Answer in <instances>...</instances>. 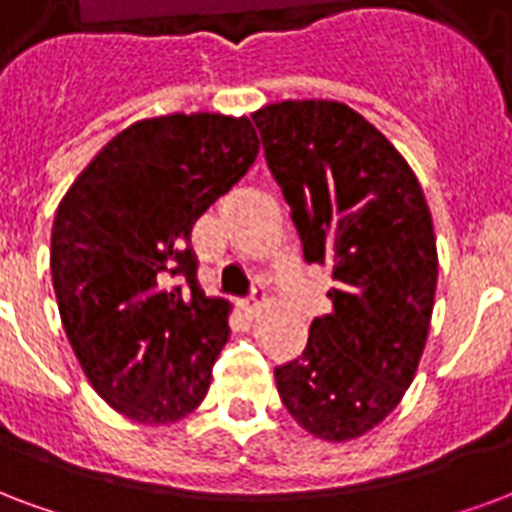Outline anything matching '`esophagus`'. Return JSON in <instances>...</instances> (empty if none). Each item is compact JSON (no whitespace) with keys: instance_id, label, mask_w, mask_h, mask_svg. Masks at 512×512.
Listing matches in <instances>:
<instances>
[{"instance_id":"esophagus-1","label":"esophagus","mask_w":512,"mask_h":512,"mask_svg":"<svg viewBox=\"0 0 512 512\" xmlns=\"http://www.w3.org/2000/svg\"><path fill=\"white\" fill-rule=\"evenodd\" d=\"M267 305H270V299H267V294H264V288H261V286L253 288L251 299H245V310H248L251 315H256L259 310H264Z\"/></svg>"}]
</instances>
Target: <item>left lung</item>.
Segmentation results:
<instances>
[{
    "instance_id": "8db88e82",
    "label": "left lung",
    "mask_w": 512,
    "mask_h": 512,
    "mask_svg": "<svg viewBox=\"0 0 512 512\" xmlns=\"http://www.w3.org/2000/svg\"><path fill=\"white\" fill-rule=\"evenodd\" d=\"M307 264H332V313L275 367L286 410L329 443L367 434L402 402L424 353L437 245L402 153L343 102H275L251 115Z\"/></svg>"
}]
</instances>
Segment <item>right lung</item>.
I'll list each match as a JSON object with an SVG mask.
<instances>
[{
    "label": "right lung",
    "instance_id": "add662e5",
    "mask_svg": "<svg viewBox=\"0 0 512 512\" xmlns=\"http://www.w3.org/2000/svg\"><path fill=\"white\" fill-rule=\"evenodd\" d=\"M256 153L245 115L145 118L61 199L51 232L61 324L96 394L132 421L175 424L205 399L229 302L199 288L191 229Z\"/></svg>",
    "mask_w": 512,
    "mask_h": 512
}]
</instances>
